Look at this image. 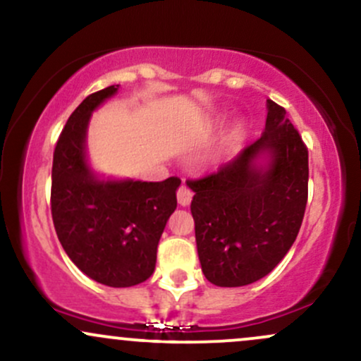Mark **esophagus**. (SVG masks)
<instances>
[{"label":"esophagus","mask_w":361,"mask_h":361,"mask_svg":"<svg viewBox=\"0 0 361 361\" xmlns=\"http://www.w3.org/2000/svg\"><path fill=\"white\" fill-rule=\"evenodd\" d=\"M176 197H178V204H180L181 207H186V205H190V202H192L193 193H192V190L188 188V186L181 185L180 188H178Z\"/></svg>","instance_id":"obj_1"}]
</instances>
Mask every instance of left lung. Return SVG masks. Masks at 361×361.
<instances>
[{
	"label": "left lung",
	"instance_id": "left-lung-1",
	"mask_svg": "<svg viewBox=\"0 0 361 361\" xmlns=\"http://www.w3.org/2000/svg\"><path fill=\"white\" fill-rule=\"evenodd\" d=\"M267 126L256 142L198 180L193 190L198 259L217 287H243L283 259L307 205L309 152L287 111L267 102Z\"/></svg>",
	"mask_w": 361,
	"mask_h": 361
}]
</instances>
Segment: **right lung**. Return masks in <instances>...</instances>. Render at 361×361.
Here are the masks:
<instances>
[{
    "label": "right lung",
    "mask_w": 361,
    "mask_h": 361,
    "mask_svg": "<svg viewBox=\"0 0 361 361\" xmlns=\"http://www.w3.org/2000/svg\"><path fill=\"white\" fill-rule=\"evenodd\" d=\"M117 86L90 94L62 128L52 161L51 210L57 238L90 279L109 287L146 281L169 215L176 209V176L164 181L100 180L86 161L91 111Z\"/></svg>",
    "instance_id": "obj_1"
}]
</instances>
